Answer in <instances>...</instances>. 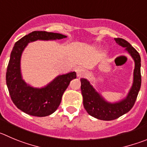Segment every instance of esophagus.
<instances>
[{
	"mask_svg": "<svg viewBox=\"0 0 147 147\" xmlns=\"http://www.w3.org/2000/svg\"><path fill=\"white\" fill-rule=\"evenodd\" d=\"M86 75V72L83 69H77V76L78 78H82Z\"/></svg>",
	"mask_w": 147,
	"mask_h": 147,
	"instance_id": "34e87169",
	"label": "esophagus"
}]
</instances>
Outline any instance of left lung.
<instances>
[{"label":"left lung","mask_w":147,"mask_h":147,"mask_svg":"<svg viewBox=\"0 0 147 147\" xmlns=\"http://www.w3.org/2000/svg\"><path fill=\"white\" fill-rule=\"evenodd\" d=\"M115 40L119 46L125 48V51L132 57L135 64L132 86L126 96L117 101L109 102L96 90L89 80L86 78L80 79L85 109L90 116L101 120H115L129 112L135 104L142 84L139 53L125 40L115 38Z\"/></svg>","instance_id":"1"}]
</instances>
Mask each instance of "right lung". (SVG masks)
Segmentation results:
<instances>
[{
	"label": "right lung",
	"instance_id": "add662e5",
	"mask_svg": "<svg viewBox=\"0 0 147 147\" xmlns=\"http://www.w3.org/2000/svg\"><path fill=\"white\" fill-rule=\"evenodd\" d=\"M66 35L46 31H34L19 40L11 53L6 71V85L9 94L16 107L32 116L46 117L57 110L63 94L72 80L76 78V72L59 75L46 86L36 88L30 86L23 79L21 70V58L28 43L36 40H56L66 38Z\"/></svg>",
	"mask_w": 147,
	"mask_h": 147
}]
</instances>
